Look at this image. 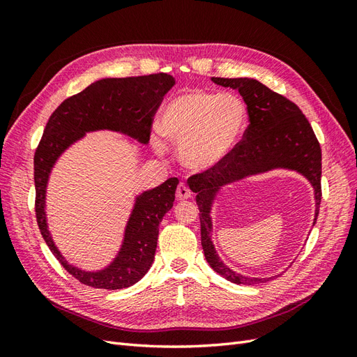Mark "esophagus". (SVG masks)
Wrapping results in <instances>:
<instances>
[{
    "mask_svg": "<svg viewBox=\"0 0 357 357\" xmlns=\"http://www.w3.org/2000/svg\"><path fill=\"white\" fill-rule=\"evenodd\" d=\"M176 197L178 201H185L188 198H190V190L186 185H183V183H180V185L177 186V190H176Z\"/></svg>",
    "mask_w": 357,
    "mask_h": 357,
    "instance_id": "obj_1",
    "label": "esophagus"
}]
</instances>
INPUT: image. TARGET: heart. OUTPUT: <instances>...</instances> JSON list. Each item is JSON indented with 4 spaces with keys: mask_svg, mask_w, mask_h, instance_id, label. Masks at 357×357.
<instances>
[{
    "mask_svg": "<svg viewBox=\"0 0 357 357\" xmlns=\"http://www.w3.org/2000/svg\"><path fill=\"white\" fill-rule=\"evenodd\" d=\"M247 121L244 102L232 93L185 91L177 93L160 112V131L180 146L178 158L186 168L207 172L218 168L238 144ZM158 153L164 144L153 138Z\"/></svg>",
    "mask_w": 357,
    "mask_h": 357,
    "instance_id": "heart-1",
    "label": "heart"
}]
</instances>
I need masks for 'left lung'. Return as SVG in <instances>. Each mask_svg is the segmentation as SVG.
Returning <instances> with one entry per match:
<instances>
[{
    "label": "left lung",
    "mask_w": 357,
    "mask_h": 357,
    "mask_svg": "<svg viewBox=\"0 0 357 357\" xmlns=\"http://www.w3.org/2000/svg\"><path fill=\"white\" fill-rule=\"evenodd\" d=\"M211 80L223 88L240 92L247 105L250 125L247 126L241 142L218 168L188 180L190 190L197 193L201 244L210 266L228 282L235 284L264 283L273 277H248L223 264L211 240L213 205L222 190L234 183L274 169L295 171L314 190V225L321 201L320 144L298 105L273 92L264 83L250 77H211Z\"/></svg>",
    "instance_id": "8db88e82"
}]
</instances>
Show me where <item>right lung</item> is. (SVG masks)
Wrapping results in <instances>:
<instances>
[{"label":"right lung","mask_w":357,"mask_h":357,"mask_svg":"<svg viewBox=\"0 0 357 357\" xmlns=\"http://www.w3.org/2000/svg\"><path fill=\"white\" fill-rule=\"evenodd\" d=\"M174 84V77L164 73L100 79L63 101L46 125L34 156L37 223L50 252L73 277L86 286L107 290L125 289L147 274L155 261L159 223L172 208L178 178L171 177L153 189L138 193L125 226L122 244L113 261L104 268L89 271L67 261L49 229L46 195L52 171L59 158L89 132L112 131L129 137L128 143L146 146L152 119L164 95Z\"/></svg>","instance_id":"obj_1"}]
</instances>
